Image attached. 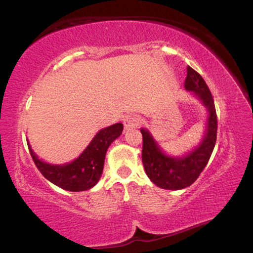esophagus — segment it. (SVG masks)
<instances>
[{"label":"esophagus","mask_w":253,"mask_h":253,"mask_svg":"<svg viewBox=\"0 0 253 253\" xmlns=\"http://www.w3.org/2000/svg\"><path fill=\"white\" fill-rule=\"evenodd\" d=\"M139 124H140V119H139V117H136V115L129 114V115H126L124 119V125L126 129L136 127Z\"/></svg>","instance_id":"esophagus-1"}]
</instances>
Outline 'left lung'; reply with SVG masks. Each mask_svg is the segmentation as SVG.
<instances>
[{
	"instance_id": "obj_1",
	"label": "left lung",
	"mask_w": 253,
	"mask_h": 253,
	"mask_svg": "<svg viewBox=\"0 0 253 253\" xmlns=\"http://www.w3.org/2000/svg\"><path fill=\"white\" fill-rule=\"evenodd\" d=\"M184 88L194 91L207 107L210 117L203 141L193 152L183 158H171L165 156L146 129L143 134V164L149 178L163 189L178 190L193 184L199 178L210 161L216 141L217 118L211 92L205 80L193 68H187Z\"/></svg>"
}]
</instances>
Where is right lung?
<instances>
[{"mask_svg":"<svg viewBox=\"0 0 253 253\" xmlns=\"http://www.w3.org/2000/svg\"><path fill=\"white\" fill-rule=\"evenodd\" d=\"M123 129L124 125L120 123L101 129L82 155L70 164L50 165L43 163L34 155L30 146L28 149L36 167L51 183L69 191L88 190L100 179L107 150L109 145L120 136Z\"/></svg>","mask_w":253,"mask_h":253,"instance_id":"right-lung-1","label":"right lung"}]
</instances>
